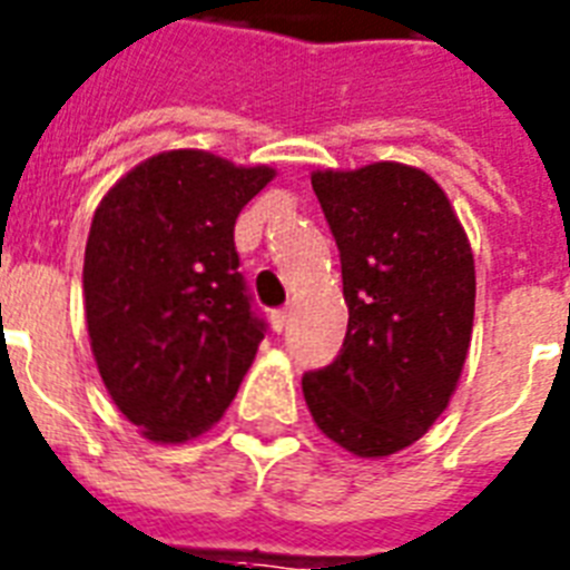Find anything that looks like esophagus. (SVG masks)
Masks as SVG:
<instances>
[{
    "mask_svg": "<svg viewBox=\"0 0 570 570\" xmlns=\"http://www.w3.org/2000/svg\"><path fill=\"white\" fill-rule=\"evenodd\" d=\"M289 313H293V309H289V307L275 309V313H272V327H275L277 333H281L286 325H289Z\"/></svg>",
    "mask_w": 570,
    "mask_h": 570,
    "instance_id": "esophagus-1",
    "label": "esophagus"
}]
</instances>
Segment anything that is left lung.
<instances>
[{"instance_id":"left-lung-1","label":"left lung","mask_w":570,"mask_h":570,"mask_svg":"<svg viewBox=\"0 0 570 570\" xmlns=\"http://www.w3.org/2000/svg\"><path fill=\"white\" fill-rule=\"evenodd\" d=\"M313 193L342 261L340 357L301 381L316 428L381 460L433 428L474 327V254L445 189L406 164L316 169Z\"/></svg>"}]
</instances>
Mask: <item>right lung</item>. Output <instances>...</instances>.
<instances>
[{"mask_svg": "<svg viewBox=\"0 0 570 570\" xmlns=\"http://www.w3.org/2000/svg\"><path fill=\"white\" fill-rule=\"evenodd\" d=\"M272 166L202 149L142 160L105 193L85 248L87 333L119 413L160 445L210 430L263 340L234 248Z\"/></svg>", "mask_w": 570, "mask_h": 570, "instance_id": "obj_1", "label": "right lung"}]
</instances>
